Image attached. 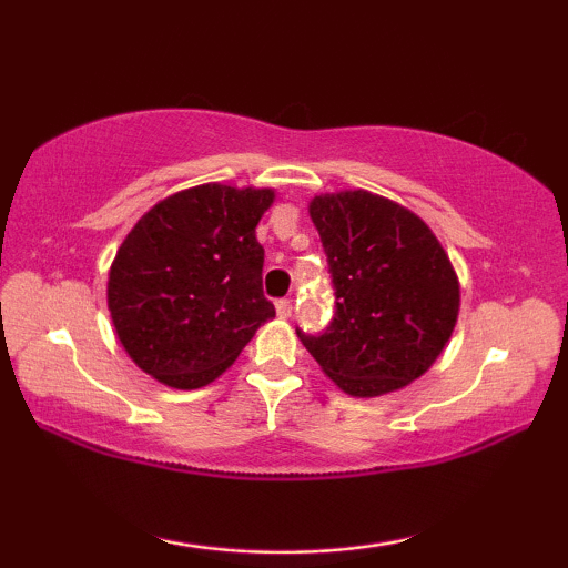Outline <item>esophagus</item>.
Returning <instances> with one entry per match:
<instances>
[{"mask_svg":"<svg viewBox=\"0 0 568 568\" xmlns=\"http://www.w3.org/2000/svg\"><path fill=\"white\" fill-rule=\"evenodd\" d=\"M276 315L278 317H290L292 315V300H278L276 302Z\"/></svg>","mask_w":568,"mask_h":568,"instance_id":"esophagus-1","label":"esophagus"}]
</instances>
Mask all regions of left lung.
Instances as JSON below:
<instances>
[{
  "label": "left lung",
  "mask_w": 568,
  "mask_h": 568,
  "mask_svg": "<svg viewBox=\"0 0 568 568\" xmlns=\"http://www.w3.org/2000/svg\"><path fill=\"white\" fill-rule=\"evenodd\" d=\"M336 286L321 336H297L352 398H379L424 375L445 352L460 313L453 261L422 216L369 191L310 201Z\"/></svg>",
  "instance_id": "left-lung-1"
}]
</instances>
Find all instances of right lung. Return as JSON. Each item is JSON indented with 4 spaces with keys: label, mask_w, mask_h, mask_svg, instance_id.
<instances>
[{
    "label": "right lung",
    "mask_w": 568,
    "mask_h": 568,
    "mask_svg": "<svg viewBox=\"0 0 568 568\" xmlns=\"http://www.w3.org/2000/svg\"><path fill=\"white\" fill-rule=\"evenodd\" d=\"M274 189L204 183L162 199L123 240L108 310L123 352L178 390L214 383L263 323L261 216Z\"/></svg>",
    "instance_id": "1"
}]
</instances>
